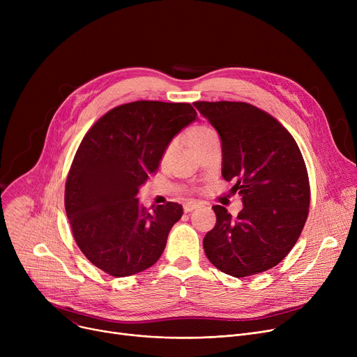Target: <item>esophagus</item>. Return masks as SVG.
<instances>
[{
  "mask_svg": "<svg viewBox=\"0 0 357 357\" xmlns=\"http://www.w3.org/2000/svg\"><path fill=\"white\" fill-rule=\"evenodd\" d=\"M197 208H198V205L195 202H188V204L183 205V211L185 213H191V211H194Z\"/></svg>",
  "mask_w": 357,
  "mask_h": 357,
  "instance_id": "1",
  "label": "esophagus"
}]
</instances>
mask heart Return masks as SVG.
<instances>
[{
    "label": "heart",
    "instance_id": "b5f03b06",
    "mask_svg": "<svg viewBox=\"0 0 357 357\" xmlns=\"http://www.w3.org/2000/svg\"><path fill=\"white\" fill-rule=\"evenodd\" d=\"M215 136H217L215 131L207 124H195L185 131V140L191 149L195 150V152L204 143H207L210 139H213ZM174 152H175V143H169L163 150L162 160L166 162L169 158L172 156Z\"/></svg>",
    "mask_w": 357,
    "mask_h": 357
}]
</instances>
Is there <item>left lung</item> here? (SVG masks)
Returning a JSON list of instances; mask_svg holds the SVG:
<instances>
[{
    "label": "left lung",
    "mask_w": 357,
    "mask_h": 357,
    "mask_svg": "<svg viewBox=\"0 0 357 357\" xmlns=\"http://www.w3.org/2000/svg\"><path fill=\"white\" fill-rule=\"evenodd\" d=\"M197 109L218 131L221 174L236 181L243 210L231 217L221 205L204 237L211 264L234 278L276 266L294 248L310 208L307 166L296 142L275 117L248 102L197 101Z\"/></svg>",
    "instance_id": "left-lung-1"
}]
</instances>
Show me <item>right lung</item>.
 <instances>
[{
	"label": "right lung",
	"instance_id": "obj_1",
	"mask_svg": "<svg viewBox=\"0 0 357 357\" xmlns=\"http://www.w3.org/2000/svg\"><path fill=\"white\" fill-rule=\"evenodd\" d=\"M197 120L188 102L135 101L109 109L84 136L65 185V210L78 248L114 278L159 260L182 205L143 208L136 198L165 147Z\"/></svg>",
	"mask_w": 357,
	"mask_h": 357
}]
</instances>
